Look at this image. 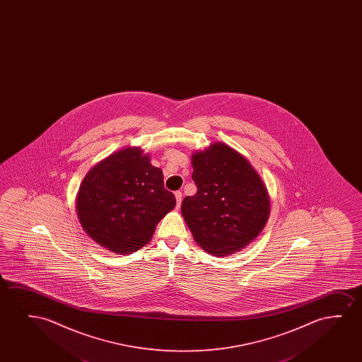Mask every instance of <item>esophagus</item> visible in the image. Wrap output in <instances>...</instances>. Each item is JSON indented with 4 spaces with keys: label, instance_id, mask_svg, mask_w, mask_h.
Returning a JSON list of instances; mask_svg holds the SVG:
<instances>
[{
    "label": "esophagus",
    "instance_id": "esophagus-1",
    "mask_svg": "<svg viewBox=\"0 0 362 362\" xmlns=\"http://www.w3.org/2000/svg\"><path fill=\"white\" fill-rule=\"evenodd\" d=\"M175 199H177V208H179L182 204V199H183L182 192H175Z\"/></svg>",
    "mask_w": 362,
    "mask_h": 362
}]
</instances>
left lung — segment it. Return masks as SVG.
Segmentation results:
<instances>
[{
	"instance_id": "left-lung-1",
	"label": "left lung",
	"mask_w": 362,
	"mask_h": 362,
	"mask_svg": "<svg viewBox=\"0 0 362 362\" xmlns=\"http://www.w3.org/2000/svg\"><path fill=\"white\" fill-rule=\"evenodd\" d=\"M192 159L198 192L184 198V220L200 247L226 256L262 231L269 215L267 189L247 159L226 144H211Z\"/></svg>"
}]
</instances>
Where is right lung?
I'll use <instances>...</instances> for the list:
<instances>
[{
	"mask_svg": "<svg viewBox=\"0 0 362 362\" xmlns=\"http://www.w3.org/2000/svg\"><path fill=\"white\" fill-rule=\"evenodd\" d=\"M175 206L162 169L142 149L126 148L96 164L80 185L76 211L90 238L119 255L149 243L157 223Z\"/></svg>",
	"mask_w": 362,
	"mask_h": 362,
	"instance_id": "1",
	"label": "right lung"
}]
</instances>
